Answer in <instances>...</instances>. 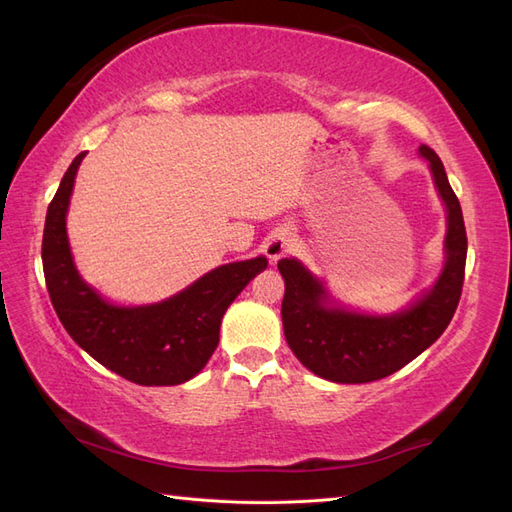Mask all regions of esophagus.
Wrapping results in <instances>:
<instances>
[{
    "instance_id": "obj_1",
    "label": "esophagus",
    "mask_w": 512,
    "mask_h": 512,
    "mask_svg": "<svg viewBox=\"0 0 512 512\" xmlns=\"http://www.w3.org/2000/svg\"><path fill=\"white\" fill-rule=\"evenodd\" d=\"M290 247H292V232L288 228H277L265 241V254L275 262L280 260Z\"/></svg>"
}]
</instances>
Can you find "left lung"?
Instances as JSON below:
<instances>
[{"label":"left lung","mask_w":512,"mask_h":512,"mask_svg":"<svg viewBox=\"0 0 512 512\" xmlns=\"http://www.w3.org/2000/svg\"><path fill=\"white\" fill-rule=\"evenodd\" d=\"M448 211L446 265L425 297L395 316H365L327 307V292L294 258L277 262L286 292L284 335L294 356L316 376L339 384H363L395 374L444 333L461 299L468 237L459 200L438 153L418 147Z\"/></svg>","instance_id":"left-lung-1"}]
</instances>
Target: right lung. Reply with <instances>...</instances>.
I'll list each match as a JSON object with an SVG mask.
<instances>
[{
    "instance_id": "right-lung-1",
    "label": "right lung",
    "mask_w": 512,
    "mask_h": 512,
    "mask_svg": "<svg viewBox=\"0 0 512 512\" xmlns=\"http://www.w3.org/2000/svg\"><path fill=\"white\" fill-rule=\"evenodd\" d=\"M83 158L85 151L72 160L46 211L42 267L55 312L74 342L121 378L143 386L190 380L218 348L228 305L267 267V258L258 256L213 269L190 288L156 305L106 303L76 273L66 235V211Z\"/></svg>"
}]
</instances>
